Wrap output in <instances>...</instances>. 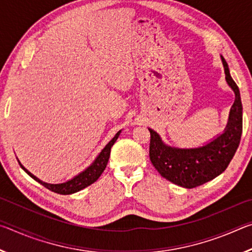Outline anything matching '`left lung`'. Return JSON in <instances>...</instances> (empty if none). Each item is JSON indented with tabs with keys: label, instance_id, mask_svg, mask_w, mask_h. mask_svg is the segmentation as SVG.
<instances>
[{
	"label": "left lung",
	"instance_id": "1",
	"mask_svg": "<svg viewBox=\"0 0 252 252\" xmlns=\"http://www.w3.org/2000/svg\"><path fill=\"white\" fill-rule=\"evenodd\" d=\"M225 81L234 92L224 131L203 146L178 148L162 141L159 133L150 131V160L158 172L174 185L187 189L199 187L220 176L232 160L242 133V103L238 85L230 75L225 60L221 57Z\"/></svg>",
	"mask_w": 252,
	"mask_h": 252
}]
</instances>
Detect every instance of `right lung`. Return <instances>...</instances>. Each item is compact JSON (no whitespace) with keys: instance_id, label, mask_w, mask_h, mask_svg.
<instances>
[{"instance_id":"1","label":"right lung","mask_w":252,"mask_h":252,"mask_svg":"<svg viewBox=\"0 0 252 252\" xmlns=\"http://www.w3.org/2000/svg\"><path fill=\"white\" fill-rule=\"evenodd\" d=\"M120 133H121V130L113 136V139L111 140V141L106 144L103 149H102V151L99 153V156L95 158V160L93 161L87 169H84L82 172L76 174L75 177L70 179V180L62 182V183H48V182L42 181L39 178L34 176L33 173L30 172L27 168H24L23 165L21 164L19 159H18V161L21 165V168H22L30 177L34 179V180L37 181L39 183H41V185L45 187L46 189H49L51 191H53V192L59 193V194H72V193L78 192V191H81L82 189H84V188H87L90 185H92V183H94L97 179L100 178L102 172L104 171L106 164H108L111 148H112L114 142L118 140Z\"/></svg>"}]
</instances>
